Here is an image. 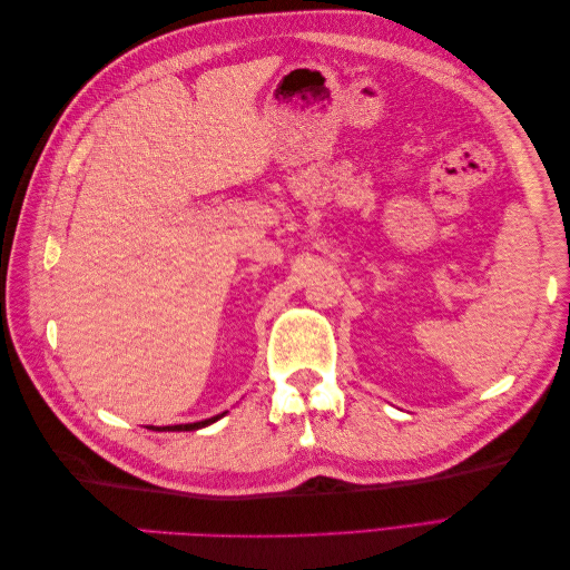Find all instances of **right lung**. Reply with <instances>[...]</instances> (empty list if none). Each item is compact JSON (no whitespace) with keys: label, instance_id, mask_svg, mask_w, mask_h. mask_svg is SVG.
<instances>
[{"label":"right lung","instance_id":"right-lung-1","mask_svg":"<svg viewBox=\"0 0 570 570\" xmlns=\"http://www.w3.org/2000/svg\"><path fill=\"white\" fill-rule=\"evenodd\" d=\"M214 421H218V416H214V419H206V421H199V423H187V425H174V428H164V430H199V428H204V425H209V423H214Z\"/></svg>","mask_w":570,"mask_h":570}]
</instances>
